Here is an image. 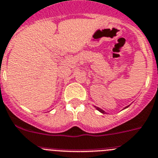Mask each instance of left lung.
Returning a JSON list of instances; mask_svg holds the SVG:
<instances>
[{
    "mask_svg": "<svg viewBox=\"0 0 158 158\" xmlns=\"http://www.w3.org/2000/svg\"><path fill=\"white\" fill-rule=\"evenodd\" d=\"M127 107H128V106H127ZM127 107H125V108H127ZM95 108H96V109H97V110H98V111H100V112H101V113H102V114H104V113H105V111H104V110H101V109H100V108H98V107H96V106H95Z\"/></svg>",
    "mask_w": 158,
    "mask_h": 158,
    "instance_id": "obj_1",
    "label": "left lung"
}]
</instances>
